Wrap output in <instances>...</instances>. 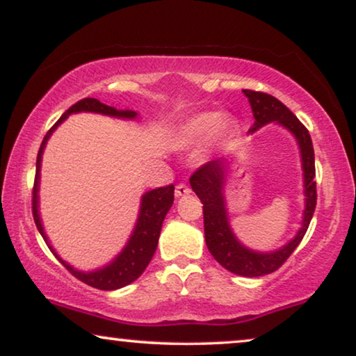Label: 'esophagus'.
<instances>
[{
    "label": "esophagus",
    "instance_id": "obj_1",
    "mask_svg": "<svg viewBox=\"0 0 356 356\" xmlns=\"http://www.w3.org/2000/svg\"><path fill=\"white\" fill-rule=\"evenodd\" d=\"M191 193V189H189V186H186L184 183H179L177 188H175V196L177 197H181V196H186V194Z\"/></svg>",
    "mask_w": 356,
    "mask_h": 356
}]
</instances>
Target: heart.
Masks as SVG:
<instances>
[{
  "label": "heart",
  "mask_w": 356,
  "mask_h": 356,
  "mask_svg": "<svg viewBox=\"0 0 356 356\" xmlns=\"http://www.w3.org/2000/svg\"><path fill=\"white\" fill-rule=\"evenodd\" d=\"M233 133V121L218 111L196 113L179 124L175 133V145L186 150L204 143V152H212L227 143Z\"/></svg>",
  "instance_id": "heart-1"
}]
</instances>
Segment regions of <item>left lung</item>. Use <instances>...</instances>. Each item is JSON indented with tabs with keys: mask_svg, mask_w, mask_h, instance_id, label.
<instances>
[{
	"mask_svg": "<svg viewBox=\"0 0 356 356\" xmlns=\"http://www.w3.org/2000/svg\"><path fill=\"white\" fill-rule=\"evenodd\" d=\"M243 94L248 97L252 116H254V124H252L250 133H256L257 129L269 123H277L295 136L296 144L300 147L305 188V211L300 230L286 245L269 252L250 250L240 243L232 230L230 220H228L225 181L230 162L225 157L202 165L201 168L194 172L191 179H189V184L204 204V235H206V245L213 259L236 275L261 277L279 269L289 259L291 252L296 250V246L300 245L306 230H308L316 209V199H318L314 181V149L308 129L280 100L269 94H264V92L243 90Z\"/></svg>",
	"mask_w": 356,
	"mask_h": 356,
	"instance_id": "obj_1",
	"label": "left lung"
}]
</instances>
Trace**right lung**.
Here are the masks:
<instances>
[{
	"label": "right lung",
	"instance_id": "obj_1",
	"mask_svg": "<svg viewBox=\"0 0 356 356\" xmlns=\"http://www.w3.org/2000/svg\"><path fill=\"white\" fill-rule=\"evenodd\" d=\"M81 111H89V113H100L106 116H113V118H121V120H136L138 118V111L134 110H116L115 106H108L102 104L97 99H82L71 106L70 110L66 111L65 115L61 116L60 120L53 124V128L48 131L45 138L42 140L40 150H38L37 155V172H35V183H33V194H32V212H33V220H35V225L43 236V240L50 248V251L58 257V261L61 262L63 266L66 267L67 270L71 272L72 275L77 277L84 284L94 286V289L99 290H118L121 286L129 285L131 282L139 279L140 274L145 270V267L149 266L150 259H152L155 250H157L159 245V236L160 230H162L163 218L167 216L173 204V193L175 186L170 184V186L165 188H157L152 189V191H147L140 197V207H139V216L138 222L133 228V233H131L128 243L121 250L120 254H116L113 261H110L108 264L100 267V269L95 270H77L71 264H67L65 259H61L55 251V248L50 245L48 241V236L45 230H43V223L40 218V212H38V189H40V167H42V155L43 150H45V145L50 139L58 126H60L63 121H65L67 116L72 113H81Z\"/></svg>",
	"mask_w": 356,
	"mask_h": 356
}]
</instances>
